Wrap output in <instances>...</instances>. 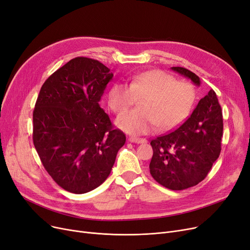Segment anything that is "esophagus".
Listing matches in <instances>:
<instances>
[{
    "label": "esophagus",
    "instance_id": "34e87169",
    "mask_svg": "<svg viewBox=\"0 0 250 250\" xmlns=\"http://www.w3.org/2000/svg\"><path fill=\"white\" fill-rule=\"evenodd\" d=\"M128 141L132 143H137V144H143L146 143L147 140L146 139H142V138H137V137H129Z\"/></svg>",
    "mask_w": 250,
    "mask_h": 250
}]
</instances>
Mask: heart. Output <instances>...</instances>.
Masks as SVG:
<instances>
[{
  "instance_id": "b5f03b06",
  "label": "heart",
  "mask_w": 250,
  "mask_h": 250,
  "mask_svg": "<svg viewBox=\"0 0 250 250\" xmlns=\"http://www.w3.org/2000/svg\"><path fill=\"white\" fill-rule=\"evenodd\" d=\"M197 92L192 83L176 81L173 75L159 69L146 70L134 74L128 85L114 83L108 93V105L121 114L142 99L139 110L125 113L116 119L123 131L142 135L180 126L190 115L196 102Z\"/></svg>"
}]
</instances>
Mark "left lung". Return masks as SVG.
<instances>
[{"label": "left lung", "mask_w": 250, "mask_h": 250, "mask_svg": "<svg viewBox=\"0 0 250 250\" xmlns=\"http://www.w3.org/2000/svg\"><path fill=\"white\" fill-rule=\"evenodd\" d=\"M171 70L200 85V79L192 71L184 67H171ZM223 127L222 108L216 94L210 90L176 131L151 141V176L170 190L197 185L219 158Z\"/></svg>", "instance_id": "left-lung-1"}]
</instances>
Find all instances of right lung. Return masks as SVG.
Listing matches in <instances>:
<instances>
[{"label": "right lung", "mask_w": 250, "mask_h": 250, "mask_svg": "<svg viewBox=\"0 0 250 250\" xmlns=\"http://www.w3.org/2000/svg\"><path fill=\"white\" fill-rule=\"evenodd\" d=\"M110 69L77 57L42 85L34 109L32 140L42 166L68 192H90L108 178L125 135L99 105Z\"/></svg>", "instance_id": "add662e5"}]
</instances>
